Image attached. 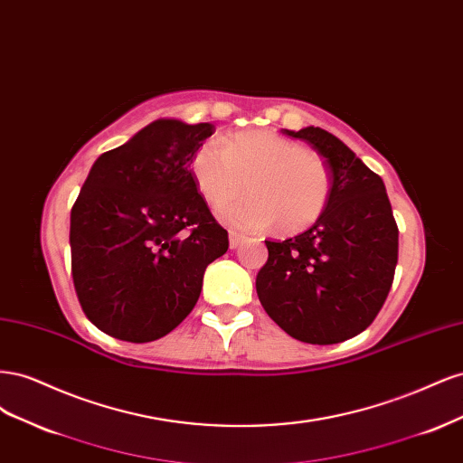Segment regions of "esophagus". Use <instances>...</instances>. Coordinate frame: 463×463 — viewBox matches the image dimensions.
<instances>
[{"label": "esophagus", "instance_id": "obj_1", "mask_svg": "<svg viewBox=\"0 0 463 463\" xmlns=\"http://www.w3.org/2000/svg\"><path fill=\"white\" fill-rule=\"evenodd\" d=\"M243 243V235H240V233H230V249H237Z\"/></svg>", "mask_w": 463, "mask_h": 463}]
</instances>
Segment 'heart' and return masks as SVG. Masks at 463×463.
<instances>
[{"instance_id": "1", "label": "heart", "mask_w": 463, "mask_h": 463, "mask_svg": "<svg viewBox=\"0 0 463 463\" xmlns=\"http://www.w3.org/2000/svg\"><path fill=\"white\" fill-rule=\"evenodd\" d=\"M194 185L213 206L231 200L242 179L250 197L218 208V218L243 232H303L325 213L332 179L326 162L289 138L266 131H241L206 143L191 162Z\"/></svg>"}]
</instances>
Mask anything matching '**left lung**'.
<instances>
[{"label":"left lung","mask_w":463,"mask_h":463,"mask_svg":"<svg viewBox=\"0 0 463 463\" xmlns=\"http://www.w3.org/2000/svg\"><path fill=\"white\" fill-rule=\"evenodd\" d=\"M309 143L330 170V197L313 226L286 241H264L257 274L264 311L291 338L338 344L365 330L381 311L398 262V226L384 181L338 137L284 129Z\"/></svg>","instance_id":"1"}]
</instances>
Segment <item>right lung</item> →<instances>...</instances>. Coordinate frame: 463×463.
I'll return each mask as SVG.
<instances>
[{
  "label": "right lung",
  "instance_id": "1",
  "mask_svg": "<svg viewBox=\"0 0 463 463\" xmlns=\"http://www.w3.org/2000/svg\"><path fill=\"white\" fill-rule=\"evenodd\" d=\"M213 123L162 118L98 158L71 208V272L82 311L118 340L172 332L228 250L191 162Z\"/></svg>",
  "mask_w": 463,
  "mask_h": 463
}]
</instances>
